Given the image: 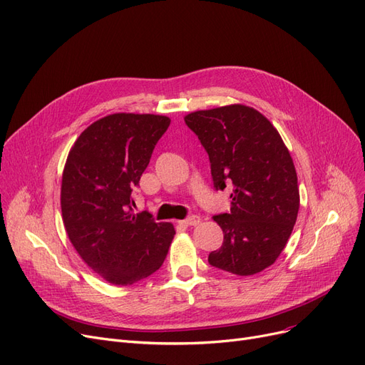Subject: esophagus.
I'll list each match as a JSON object with an SVG mask.
<instances>
[{"instance_id": "1", "label": "esophagus", "mask_w": 365, "mask_h": 365, "mask_svg": "<svg viewBox=\"0 0 365 365\" xmlns=\"http://www.w3.org/2000/svg\"><path fill=\"white\" fill-rule=\"evenodd\" d=\"M182 225H186V227H191V225H198L200 224V217H197V215H192V217L186 218L183 221H179Z\"/></svg>"}]
</instances>
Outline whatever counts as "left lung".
Returning <instances> with one entry per match:
<instances>
[{
  "mask_svg": "<svg viewBox=\"0 0 365 365\" xmlns=\"http://www.w3.org/2000/svg\"><path fill=\"white\" fill-rule=\"evenodd\" d=\"M185 123L206 148L215 187L233 186L230 213L213 217L224 242L209 263L239 277L264 271L298 218V175L287 145L262 113L242 103L190 113Z\"/></svg>",
  "mask_w": 365,
  "mask_h": 365,
  "instance_id": "obj_1",
  "label": "left lung"
}]
</instances>
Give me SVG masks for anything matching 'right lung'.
<instances>
[{"label": "right lung", "instance_id": "obj_1", "mask_svg": "<svg viewBox=\"0 0 365 365\" xmlns=\"http://www.w3.org/2000/svg\"><path fill=\"white\" fill-rule=\"evenodd\" d=\"M167 115L115 113L81 132L61 179V217L84 263L114 286L156 272L175 235L171 222L132 212V187L170 126Z\"/></svg>", "mask_w": 365, "mask_h": 365}]
</instances>
